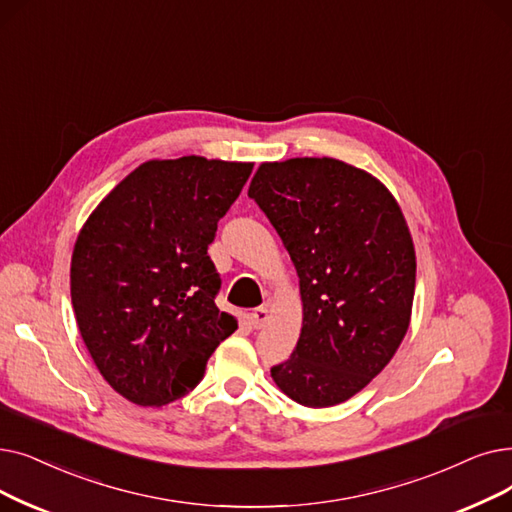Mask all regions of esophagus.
<instances>
[{
  "instance_id": "34e87169",
  "label": "esophagus",
  "mask_w": 512,
  "mask_h": 512,
  "mask_svg": "<svg viewBox=\"0 0 512 512\" xmlns=\"http://www.w3.org/2000/svg\"><path fill=\"white\" fill-rule=\"evenodd\" d=\"M268 318H270V311H268V307H265V305L253 309L251 320H253V326H255V328H263L265 322H268Z\"/></svg>"
}]
</instances>
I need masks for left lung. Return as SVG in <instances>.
Listing matches in <instances>:
<instances>
[{
    "mask_svg": "<svg viewBox=\"0 0 512 512\" xmlns=\"http://www.w3.org/2000/svg\"><path fill=\"white\" fill-rule=\"evenodd\" d=\"M249 196L291 255L303 301L301 337L272 379L301 406L341 404L410 324L416 257L402 209L370 173L326 157L263 163Z\"/></svg>",
    "mask_w": 512,
    "mask_h": 512,
    "instance_id": "obj_1",
    "label": "left lung"
}]
</instances>
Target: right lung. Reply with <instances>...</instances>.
Here are the masks:
<instances>
[{"label": "right lung", "mask_w": 512, "mask_h": 512, "mask_svg": "<svg viewBox=\"0 0 512 512\" xmlns=\"http://www.w3.org/2000/svg\"><path fill=\"white\" fill-rule=\"evenodd\" d=\"M251 163L182 157L131 171L85 221L71 261V301L87 351L117 393L163 406L203 381L238 328L219 311L207 249Z\"/></svg>", "instance_id": "add662e5"}]
</instances>
